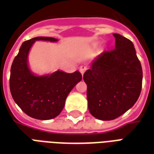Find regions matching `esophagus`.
I'll list each match as a JSON object with an SVG mask.
<instances>
[{"instance_id": "obj_1", "label": "esophagus", "mask_w": 154, "mask_h": 154, "mask_svg": "<svg viewBox=\"0 0 154 154\" xmlns=\"http://www.w3.org/2000/svg\"><path fill=\"white\" fill-rule=\"evenodd\" d=\"M87 67H86V66H83V65H82V66H80V67H79V71H80V72L82 75H83V73L87 71Z\"/></svg>"}]
</instances>
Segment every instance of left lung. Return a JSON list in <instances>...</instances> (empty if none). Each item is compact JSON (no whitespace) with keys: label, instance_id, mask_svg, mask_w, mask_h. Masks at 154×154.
<instances>
[{"label":"left lung","instance_id":"1","mask_svg":"<svg viewBox=\"0 0 154 154\" xmlns=\"http://www.w3.org/2000/svg\"><path fill=\"white\" fill-rule=\"evenodd\" d=\"M115 48L104 51L83 75L90 113L112 120L135 104L142 88L143 71L131 41L119 34Z\"/></svg>","mask_w":154,"mask_h":154}]
</instances>
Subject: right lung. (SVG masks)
<instances>
[{
	"instance_id": "1",
	"label": "right lung",
	"mask_w": 154,
	"mask_h": 154,
	"mask_svg": "<svg viewBox=\"0 0 154 154\" xmlns=\"http://www.w3.org/2000/svg\"><path fill=\"white\" fill-rule=\"evenodd\" d=\"M36 40L56 42L51 37H36L25 41L11 68L10 89L13 99L26 115L37 119H54L63 110L67 95L82 74L57 71L50 75L35 76L28 67V54Z\"/></svg>"
}]
</instances>
